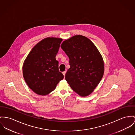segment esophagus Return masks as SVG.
Instances as JSON below:
<instances>
[{"label": "esophagus", "instance_id": "obj_1", "mask_svg": "<svg viewBox=\"0 0 135 135\" xmlns=\"http://www.w3.org/2000/svg\"><path fill=\"white\" fill-rule=\"evenodd\" d=\"M66 71H65L62 72V74H63V75H64V76H65V74H66Z\"/></svg>", "mask_w": 135, "mask_h": 135}]
</instances>
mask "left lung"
Wrapping results in <instances>:
<instances>
[{"mask_svg":"<svg viewBox=\"0 0 135 135\" xmlns=\"http://www.w3.org/2000/svg\"><path fill=\"white\" fill-rule=\"evenodd\" d=\"M61 47L69 59L66 81L80 95H89L103 76L104 61L100 53L89 39L80 35L64 41Z\"/></svg>","mask_w":135,"mask_h":135,"instance_id":"8db88e82","label":"left lung"}]
</instances>
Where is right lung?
Instances as JSON below:
<instances>
[{
  "label": "right lung",
  "instance_id": "add662e5",
  "mask_svg": "<svg viewBox=\"0 0 135 135\" xmlns=\"http://www.w3.org/2000/svg\"><path fill=\"white\" fill-rule=\"evenodd\" d=\"M62 38L47 37L31 50L22 66L23 78L35 93L45 95L54 90L64 78L56 60Z\"/></svg>",
  "mask_w": 135,
  "mask_h": 135
}]
</instances>
